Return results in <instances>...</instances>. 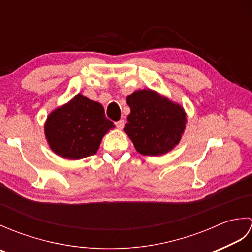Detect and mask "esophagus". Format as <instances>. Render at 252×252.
Returning <instances> with one entry per match:
<instances>
[{"label":"esophagus","instance_id":"34e87169","mask_svg":"<svg viewBox=\"0 0 252 252\" xmlns=\"http://www.w3.org/2000/svg\"><path fill=\"white\" fill-rule=\"evenodd\" d=\"M116 126H117V127L119 130H121V129H123V126H125V120H119V121H117L116 122Z\"/></svg>","mask_w":252,"mask_h":252}]
</instances>
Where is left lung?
Listing matches in <instances>:
<instances>
[{
  "label": "left lung",
  "instance_id": "1",
  "mask_svg": "<svg viewBox=\"0 0 252 252\" xmlns=\"http://www.w3.org/2000/svg\"><path fill=\"white\" fill-rule=\"evenodd\" d=\"M130 115L125 133L144 156H160L179 145L186 127V112L180 104L151 89L126 97Z\"/></svg>",
  "mask_w": 252,
  "mask_h": 252
}]
</instances>
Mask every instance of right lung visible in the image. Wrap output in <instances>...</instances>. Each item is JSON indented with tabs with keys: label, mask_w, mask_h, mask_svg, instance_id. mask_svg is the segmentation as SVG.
<instances>
[{
	"label": "right lung",
	"mask_w": 252,
	"mask_h": 252,
	"mask_svg": "<svg viewBox=\"0 0 252 252\" xmlns=\"http://www.w3.org/2000/svg\"><path fill=\"white\" fill-rule=\"evenodd\" d=\"M115 126L101 104L79 93L47 116L44 133L56 155L79 160L97 153L104 135Z\"/></svg>",
	"instance_id": "right-lung-1"
}]
</instances>
